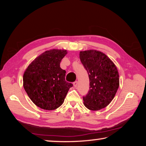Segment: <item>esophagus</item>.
Instances as JSON below:
<instances>
[{
    "label": "esophagus",
    "mask_w": 146,
    "mask_h": 146,
    "mask_svg": "<svg viewBox=\"0 0 146 146\" xmlns=\"http://www.w3.org/2000/svg\"><path fill=\"white\" fill-rule=\"evenodd\" d=\"M77 84H78L77 81H75V82H73V86H74V87H75V88H76V86H77Z\"/></svg>",
    "instance_id": "obj_1"
}]
</instances>
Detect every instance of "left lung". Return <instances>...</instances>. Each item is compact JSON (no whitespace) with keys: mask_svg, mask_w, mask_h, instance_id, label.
I'll return each mask as SVG.
<instances>
[{"mask_svg":"<svg viewBox=\"0 0 146 146\" xmlns=\"http://www.w3.org/2000/svg\"><path fill=\"white\" fill-rule=\"evenodd\" d=\"M79 57L90 78V90L83 97L84 104L92 111L106 108L119 87V75L115 64L106 54L95 49L81 51Z\"/></svg>","mask_w":146,"mask_h":146,"instance_id":"obj_1","label":"left lung"}]
</instances>
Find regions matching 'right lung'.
Listing matches in <instances>:
<instances>
[{
	"label": "right lung",
	"instance_id": "add662e5",
	"mask_svg": "<svg viewBox=\"0 0 146 146\" xmlns=\"http://www.w3.org/2000/svg\"><path fill=\"white\" fill-rule=\"evenodd\" d=\"M66 49L46 51L29 64L24 73L23 86L35 104L45 110H54L62 104L71 83L65 80L66 71L60 63Z\"/></svg>",
	"mask_w": 146,
	"mask_h": 146
}]
</instances>
